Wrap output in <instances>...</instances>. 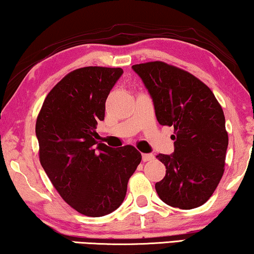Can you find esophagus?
Returning a JSON list of instances; mask_svg holds the SVG:
<instances>
[{"instance_id":"obj_1","label":"esophagus","mask_w":254,"mask_h":254,"mask_svg":"<svg viewBox=\"0 0 254 254\" xmlns=\"http://www.w3.org/2000/svg\"><path fill=\"white\" fill-rule=\"evenodd\" d=\"M142 159H143V161H151L154 159V156L152 153H143Z\"/></svg>"}]
</instances>
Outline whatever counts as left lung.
<instances>
[{
    "label": "left lung",
    "instance_id": "1",
    "mask_svg": "<svg viewBox=\"0 0 254 254\" xmlns=\"http://www.w3.org/2000/svg\"><path fill=\"white\" fill-rule=\"evenodd\" d=\"M152 98L158 123L174 127V152L157 156L166 175L158 196L172 207L206 203L225 171L228 134L221 105L196 76L163 62L131 66Z\"/></svg>",
    "mask_w": 254,
    "mask_h": 254
}]
</instances>
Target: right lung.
<instances>
[{
    "mask_svg": "<svg viewBox=\"0 0 254 254\" xmlns=\"http://www.w3.org/2000/svg\"><path fill=\"white\" fill-rule=\"evenodd\" d=\"M123 73L101 66L68 73L47 95L36 119L40 163L48 178L69 206L93 218L123 204L142 159L133 145L110 148L95 131Z\"/></svg>",
    "mask_w": 254,
    "mask_h": 254,
    "instance_id": "right-lung-1",
    "label": "right lung"
}]
</instances>
